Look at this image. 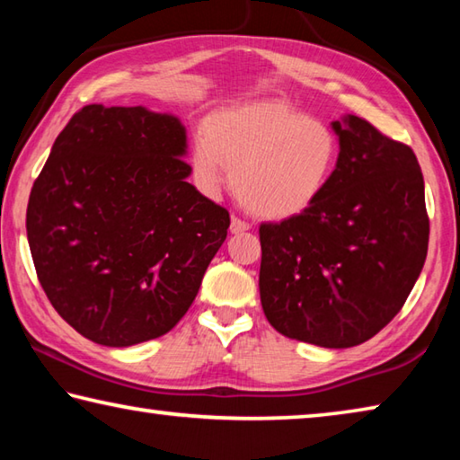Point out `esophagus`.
I'll list each match as a JSON object with an SVG mask.
<instances>
[{"label": "esophagus", "instance_id": "1", "mask_svg": "<svg viewBox=\"0 0 460 460\" xmlns=\"http://www.w3.org/2000/svg\"><path fill=\"white\" fill-rule=\"evenodd\" d=\"M249 229H252V225L243 219H239V217H233L231 219V233H243Z\"/></svg>", "mask_w": 460, "mask_h": 460}]
</instances>
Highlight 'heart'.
Returning a JSON list of instances; mask_svg holds the SVG:
<instances>
[{"mask_svg":"<svg viewBox=\"0 0 460 460\" xmlns=\"http://www.w3.org/2000/svg\"><path fill=\"white\" fill-rule=\"evenodd\" d=\"M341 144L321 119L278 101L211 115L190 146L199 189L217 197L231 181L247 211L266 219L294 217L323 197L339 164Z\"/></svg>","mask_w":460,"mask_h":460,"instance_id":"heart-1","label":"heart"}]
</instances>
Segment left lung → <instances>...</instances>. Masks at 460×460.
I'll return each mask as SVG.
<instances>
[{
    "instance_id": "left-lung-1",
    "label": "left lung",
    "mask_w": 460,
    "mask_h": 460,
    "mask_svg": "<svg viewBox=\"0 0 460 460\" xmlns=\"http://www.w3.org/2000/svg\"><path fill=\"white\" fill-rule=\"evenodd\" d=\"M339 164L313 207L261 223L260 296L288 339L361 345L406 305L428 252L422 170L408 144L349 115Z\"/></svg>"
}]
</instances>
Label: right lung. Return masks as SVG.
Instances as JSON below:
<instances>
[{"instance_id":"add662e5","label":"right lung","mask_w":460,"mask_h":460,"mask_svg":"<svg viewBox=\"0 0 460 460\" xmlns=\"http://www.w3.org/2000/svg\"><path fill=\"white\" fill-rule=\"evenodd\" d=\"M172 115L84 105L60 131L28 200L36 276L54 310L105 347L162 337L219 252L227 208L186 182Z\"/></svg>"}]
</instances>
